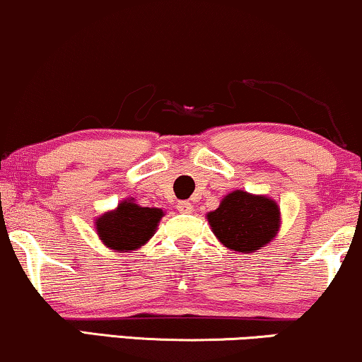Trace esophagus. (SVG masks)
Listing matches in <instances>:
<instances>
[{
  "instance_id": "1",
  "label": "esophagus",
  "mask_w": 362,
  "mask_h": 362,
  "mask_svg": "<svg viewBox=\"0 0 362 362\" xmlns=\"http://www.w3.org/2000/svg\"><path fill=\"white\" fill-rule=\"evenodd\" d=\"M177 209L180 210V212H184V214H190L192 210H194V205H192L189 200H184V202L177 204Z\"/></svg>"
}]
</instances>
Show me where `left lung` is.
<instances>
[{"label": "left lung", "mask_w": 362, "mask_h": 362, "mask_svg": "<svg viewBox=\"0 0 362 362\" xmlns=\"http://www.w3.org/2000/svg\"><path fill=\"white\" fill-rule=\"evenodd\" d=\"M277 204L267 197L235 190L228 194L217 210L207 215L218 240L237 252H254L269 244L281 221Z\"/></svg>", "instance_id": "1"}]
</instances>
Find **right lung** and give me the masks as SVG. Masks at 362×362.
I'll return each instance as SVG.
<instances>
[{
  "mask_svg": "<svg viewBox=\"0 0 362 362\" xmlns=\"http://www.w3.org/2000/svg\"><path fill=\"white\" fill-rule=\"evenodd\" d=\"M163 212L160 209L140 207L134 202L118 205L117 210L102 215L97 232L103 244L113 250H134L153 235Z\"/></svg>",
  "mask_w": 362,
  "mask_h": 362,
  "instance_id": "right-lung-1",
  "label": "right lung"
}]
</instances>
